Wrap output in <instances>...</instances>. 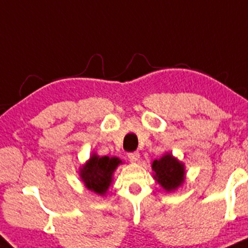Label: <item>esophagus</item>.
<instances>
[{
	"label": "esophagus",
	"mask_w": 248,
	"mask_h": 248,
	"mask_svg": "<svg viewBox=\"0 0 248 248\" xmlns=\"http://www.w3.org/2000/svg\"><path fill=\"white\" fill-rule=\"evenodd\" d=\"M127 157L131 161H138L139 159V152L138 151H133V152H129L127 154Z\"/></svg>",
	"instance_id": "esophagus-1"
}]
</instances>
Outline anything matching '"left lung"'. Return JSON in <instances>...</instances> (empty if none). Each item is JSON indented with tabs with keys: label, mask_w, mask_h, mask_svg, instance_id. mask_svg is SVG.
<instances>
[{
	"label": "left lung",
	"mask_w": 248,
	"mask_h": 248,
	"mask_svg": "<svg viewBox=\"0 0 248 248\" xmlns=\"http://www.w3.org/2000/svg\"><path fill=\"white\" fill-rule=\"evenodd\" d=\"M152 170L155 171V179L166 191L176 190L184 182V165L170 154L155 159L152 163Z\"/></svg>",
	"instance_id": "1"
}]
</instances>
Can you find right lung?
Returning a JSON list of instances; mask_svg holds the SVG:
<instances>
[{"mask_svg": "<svg viewBox=\"0 0 248 248\" xmlns=\"http://www.w3.org/2000/svg\"><path fill=\"white\" fill-rule=\"evenodd\" d=\"M122 161L116 157L91 155L87 165L80 169V177L89 190L98 194H105L112 182V173Z\"/></svg>", "mask_w": 248, "mask_h": 248, "instance_id": "right-lung-1", "label": "right lung"}]
</instances>
